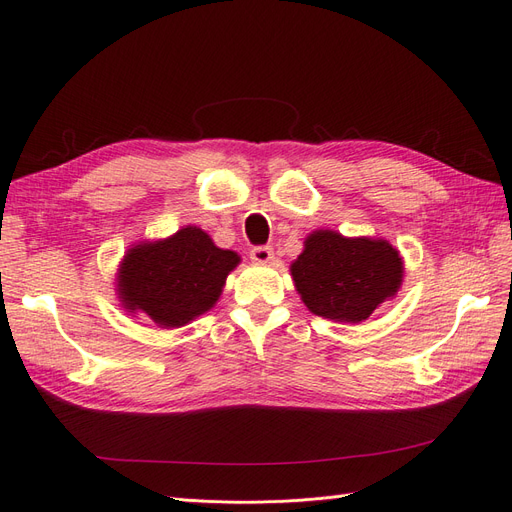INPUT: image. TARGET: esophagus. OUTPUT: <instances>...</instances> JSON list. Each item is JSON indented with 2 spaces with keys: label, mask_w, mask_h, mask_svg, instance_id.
<instances>
[{
  "label": "esophagus",
  "mask_w": 512,
  "mask_h": 512,
  "mask_svg": "<svg viewBox=\"0 0 512 512\" xmlns=\"http://www.w3.org/2000/svg\"><path fill=\"white\" fill-rule=\"evenodd\" d=\"M250 258L254 262H262V265H265V262L273 260V247L271 245H256L250 250Z\"/></svg>",
  "instance_id": "esophagus-1"
}]
</instances>
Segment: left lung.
<instances>
[{
  "instance_id": "1",
  "label": "left lung",
  "mask_w": 512,
  "mask_h": 512,
  "mask_svg": "<svg viewBox=\"0 0 512 512\" xmlns=\"http://www.w3.org/2000/svg\"><path fill=\"white\" fill-rule=\"evenodd\" d=\"M290 273L309 312L361 322L397 292L404 262L382 239H346L333 230H318L307 237Z\"/></svg>"
}]
</instances>
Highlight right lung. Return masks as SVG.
<instances>
[{
	"label": "right lung",
	"instance_id": "1",
	"mask_svg": "<svg viewBox=\"0 0 512 512\" xmlns=\"http://www.w3.org/2000/svg\"><path fill=\"white\" fill-rule=\"evenodd\" d=\"M237 265L235 252L220 250L207 232L188 226L164 241L132 247L119 269V294L126 309L175 329L215 305Z\"/></svg>",
	"mask_w": 512,
	"mask_h": 512
}]
</instances>
